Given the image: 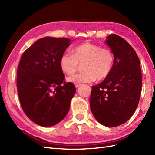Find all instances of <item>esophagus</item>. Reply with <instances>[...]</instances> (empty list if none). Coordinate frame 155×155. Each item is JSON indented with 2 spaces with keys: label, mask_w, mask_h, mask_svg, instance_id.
Segmentation results:
<instances>
[{
  "label": "esophagus",
  "mask_w": 155,
  "mask_h": 155,
  "mask_svg": "<svg viewBox=\"0 0 155 155\" xmlns=\"http://www.w3.org/2000/svg\"><path fill=\"white\" fill-rule=\"evenodd\" d=\"M81 85V84H75V87L78 88V87H79Z\"/></svg>",
  "instance_id": "1"
}]
</instances>
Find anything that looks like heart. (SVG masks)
Here are the masks:
<instances>
[{
  "instance_id": "heart-1",
  "label": "heart",
  "mask_w": 155,
  "mask_h": 155,
  "mask_svg": "<svg viewBox=\"0 0 155 155\" xmlns=\"http://www.w3.org/2000/svg\"><path fill=\"white\" fill-rule=\"evenodd\" d=\"M73 54L64 52L60 58V67L66 74H73L78 70L79 64H83L84 72L71 75L67 81L75 84L92 83L107 77L113 69L114 55L109 49L86 42L76 47Z\"/></svg>"
}]
</instances>
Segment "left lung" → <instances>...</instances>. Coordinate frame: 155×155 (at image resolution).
<instances>
[{"label":"left lung","mask_w":155,"mask_h":155,"mask_svg":"<svg viewBox=\"0 0 155 155\" xmlns=\"http://www.w3.org/2000/svg\"><path fill=\"white\" fill-rule=\"evenodd\" d=\"M105 43L114 55L113 67L102 83L92 87L90 107L98 122L115 127L126 123L135 111L142 89V74L136 52L124 38L110 35Z\"/></svg>","instance_id":"1"}]
</instances>
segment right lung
Here are the masks:
<instances>
[{
	"label": "right lung",
	"mask_w": 155,
	"mask_h": 155,
	"mask_svg": "<svg viewBox=\"0 0 155 155\" xmlns=\"http://www.w3.org/2000/svg\"><path fill=\"white\" fill-rule=\"evenodd\" d=\"M71 40L47 37L38 39L22 54L17 71V91L26 115L42 127H52L67 114L76 92L65 83L60 58Z\"/></svg>",
	"instance_id": "right-lung-1"
}]
</instances>
